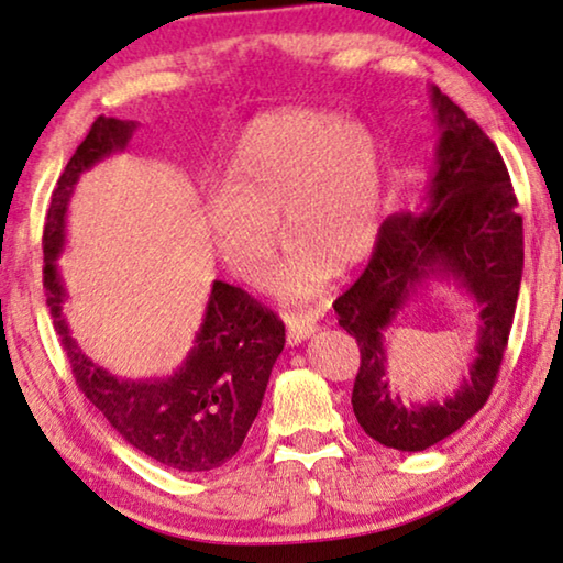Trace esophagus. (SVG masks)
Listing matches in <instances>:
<instances>
[{
    "label": "esophagus",
    "instance_id": "34e87169",
    "mask_svg": "<svg viewBox=\"0 0 563 563\" xmlns=\"http://www.w3.org/2000/svg\"><path fill=\"white\" fill-rule=\"evenodd\" d=\"M285 323H288V343H290V346H292V343L306 341L308 335H313L318 331V323L310 316H290Z\"/></svg>",
    "mask_w": 563,
    "mask_h": 563
}]
</instances>
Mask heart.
Returning a JSON list of instances; mask_svg holds the SVG:
<instances>
[{"instance_id": "1", "label": "heart", "mask_w": 563, "mask_h": 563, "mask_svg": "<svg viewBox=\"0 0 563 563\" xmlns=\"http://www.w3.org/2000/svg\"><path fill=\"white\" fill-rule=\"evenodd\" d=\"M292 253L275 278L285 300L303 303L331 273L372 257L382 234L384 164L364 123L321 108H283L242 131L224 189L205 205V224L222 265L245 285L271 278L280 247Z\"/></svg>"}]
</instances>
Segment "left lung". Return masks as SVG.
Wrapping results in <instances>:
<instances>
[{
  "label": "left lung",
  "instance_id": "left-lung-1",
  "mask_svg": "<svg viewBox=\"0 0 563 563\" xmlns=\"http://www.w3.org/2000/svg\"><path fill=\"white\" fill-rule=\"evenodd\" d=\"M440 129L422 214L384 220L374 255L333 310L362 351L351 405L379 444L422 452L457 432L490 397L514 325L523 275V217L500 151L465 111L432 88ZM440 274L457 279L482 308V339L471 376L444 402L405 406L386 379L383 333L416 285Z\"/></svg>",
  "mask_w": 563,
  "mask_h": 563
}]
</instances>
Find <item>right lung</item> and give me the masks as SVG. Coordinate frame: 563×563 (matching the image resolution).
I'll use <instances>...</instances> for the list:
<instances>
[{
  "label": "right lung",
  "instance_id": "right-lung-1",
  "mask_svg": "<svg viewBox=\"0 0 563 563\" xmlns=\"http://www.w3.org/2000/svg\"><path fill=\"white\" fill-rule=\"evenodd\" d=\"M133 131L136 121L98 115L75 148L57 179L42 230V283L80 391L131 448L181 473H205L228 463L245 442L285 346V325L242 288L214 280L195 349L166 379H119L82 354L65 323L67 292L55 263L65 247L67 201L80 174L123 151Z\"/></svg>",
  "mask_w": 563,
  "mask_h": 563
}]
</instances>
